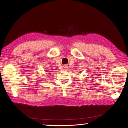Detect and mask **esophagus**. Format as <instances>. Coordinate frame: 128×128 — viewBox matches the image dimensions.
Listing matches in <instances>:
<instances>
[{
  "label": "esophagus",
  "mask_w": 128,
  "mask_h": 128,
  "mask_svg": "<svg viewBox=\"0 0 128 128\" xmlns=\"http://www.w3.org/2000/svg\"><path fill=\"white\" fill-rule=\"evenodd\" d=\"M64 70H66L67 68H68V67H67V65H64Z\"/></svg>",
  "instance_id": "obj_1"
}]
</instances>
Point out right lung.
<instances>
[{"label": "right lung", "mask_w": 128, "mask_h": 128, "mask_svg": "<svg viewBox=\"0 0 128 128\" xmlns=\"http://www.w3.org/2000/svg\"><path fill=\"white\" fill-rule=\"evenodd\" d=\"M48 74H49V73H48Z\"/></svg>", "instance_id": "1"}]
</instances>
